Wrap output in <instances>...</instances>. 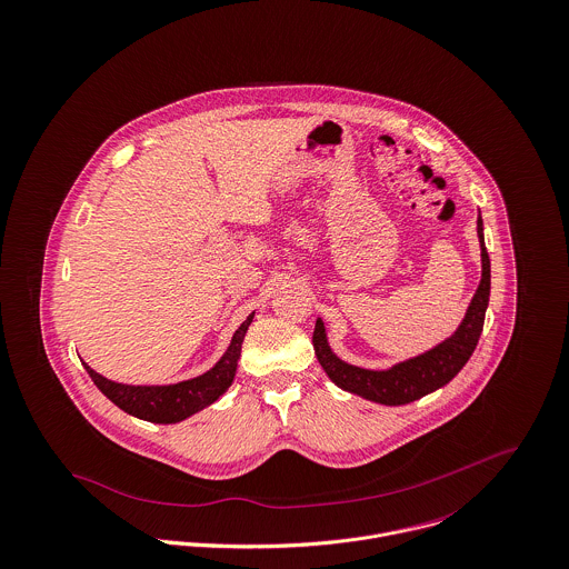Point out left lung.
<instances>
[{"label":"left lung","instance_id":"1","mask_svg":"<svg viewBox=\"0 0 569 569\" xmlns=\"http://www.w3.org/2000/svg\"><path fill=\"white\" fill-rule=\"evenodd\" d=\"M478 240H480V257H482V279L467 308V315L447 340H442L441 345H437L435 349L417 358L403 360L386 371L353 367L340 360L331 351L327 342L325 325L318 318L312 342H315L316 358L329 379L338 388L360 395L369 401L383 403V406H403L426 397L428 392L441 388L456 378L458 371L471 358L480 340L487 306H489V292H491V261L485 247V227L480 216H478Z\"/></svg>","mask_w":569,"mask_h":569}]
</instances>
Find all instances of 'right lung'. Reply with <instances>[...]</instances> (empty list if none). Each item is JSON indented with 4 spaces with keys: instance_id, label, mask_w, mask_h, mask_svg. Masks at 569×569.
Here are the masks:
<instances>
[{
    "instance_id": "add662e5",
    "label": "right lung",
    "mask_w": 569,
    "mask_h": 569,
    "mask_svg": "<svg viewBox=\"0 0 569 569\" xmlns=\"http://www.w3.org/2000/svg\"><path fill=\"white\" fill-rule=\"evenodd\" d=\"M253 316L254 312L240 325L224 356L207 373L179 381V383H168V386L120 383L96 373L89 365L84 362L82 365L89 378L93 379V383L128 415L150 423H179L191 415L200 412L202 408L211 406L229 390L238 371L242 342L249 331V325L253 322Z\"/></svg>"
}]
</instances>
